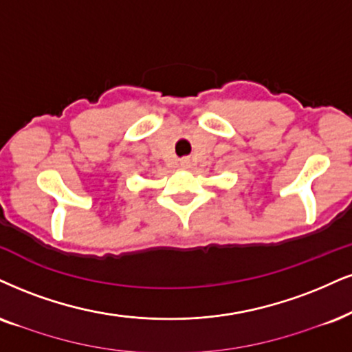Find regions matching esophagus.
I'll list each match as a JSON object with an SVG mask.
<instances>
[{
    "mask_svg": "<svg viewBox=\"0 0 352 352\" xmlns=\"http://www.w3.org/2000/svg\"><path fill=\"white\" fill-rule=\"evenodd\" d=\"M181 164H183V166H189V162H188V160H183V162H181Z\"/></svg>",
    "mask_w": 352,
    "mask_h": 352,
    "instance_id": "obj_1",
    "label": "esophagus"
}]
</instances>
